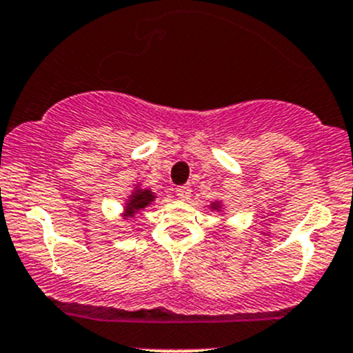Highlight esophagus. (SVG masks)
<instances>
[{
	"mask_svg": "<svg viewBox=\"0 0 353 353\" xmlns=\"http://www.w3.org/2000/svg\"><path fill=\"white\" fill-rule=\"evenodd\" d=\"M176 193H177V196H179L181 199H188V198L191 196V188L188 186V184H184V186L176 188Z\"/></svg>",
	"mask_w": 353,
	"mask_h": 353,
	"instance_id": "1",
	"label": "esophagus"
}]
</instances>
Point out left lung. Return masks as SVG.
<instances>
[{
    "instance_id": "obj_1",
    "label": "left lung",
    "mask_w": 353,
    "mask_h": 353,
    "mask_svg": "<svg viewBox=\"0 0 353 353\" xmlns=\"http://www.w3.org/2000/svg\"><path fill=\"white\" fill-rule=\"evenodd\" d=\"M208 208L212 210V212L220 213V215H222L223 210H225V208H223V201H222V199H215V201H212V203H210V205H208Z\"/></svg>"
}]
</instances>
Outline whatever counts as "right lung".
Returning a JSON list of instances; mask_svg holds the SVG:
<instances>
[{
  "instance_id": "obj_1",
  "label": "right lung",
  "mask_w": 353,
  "mask_h": 353,
  "mask_svg": "<svg viewBox=\"0 0 353 353\" xmlns=\"http://www.w3.org/2000/svg\"><path fill=\"white\" fill-rule=\"evenodd\" d=\"M155 198L157 194L150 190V188L141 186V183L134 184L130 196H126V199H124L123 213H121L123 220L133 219V216L137 215V213H140L141 210L148 208V206L155 201Z\"/></svg>"
}]
</instances>
